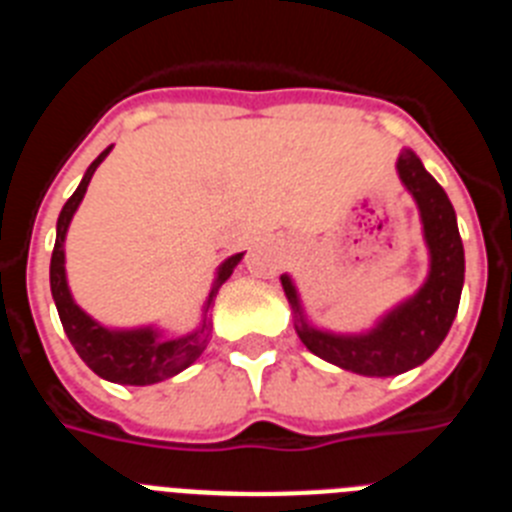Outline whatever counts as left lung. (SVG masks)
I'll return each mask as SVG.
<instances>
[{"label": "left lung", "instance_id": "obj_1", "mask_svg": "<svg viewBox=\"0 0 512 512\" xmlns=\"http://www.w3.org/2000/svg\"><path fill=\"white\" fill-rule=\"evenodd\" d=\"M396 170L404 189L417 204L422 235L430 253L425 285L412 298L388 310L373 329L362 334H334L308 321L290 274L279 277L287 303L295 313V331L300 342L336 368L368 378L401 375L432 357L451 331L464 290V243L458 235L451 199L412 150L401 152Z\"/></svg>", "mask_w": 512, "mask_h": 512}]
</instances>
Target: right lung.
I'll return each mask as SVG.
<instances>
[{
    "instance_id": "1",
    "label": "right lung",
    "mask_w": 512,
    "mask_h": 512,
    "mask_svg": "<svg viewBox=\"0 0 512 512\" xmlns=\"http://www.w3.org/2000/svg\"><path fill=\"white\" fill-rule=\"evenodd\" d=\"M111 150L113 144L95 157L90 168L85 170L77 191L61 207L59 220H56L54 253H51V295H54L56 310H59L61 326H64L69 342L77 349V355L82 357L87 368L93 370L95 375H100L103 381L121 383V386H152V383L168 381V378L178 375L202 357V352L209 344V334H212V321H209L207 313L214 305L220 287L230 279L233 269L243 259V253H235V256H230V259H225L217 266L214 282L209 287L207 300H204L202 321L189 334L165 339L163 331L157 329V326L108 329V326L95 321L93 316H87L85 310L74 303L72 290H69L67 266H64V261H67L64 259V240H67V230L74 212H77V207L85 199L90 178H93L98 165L106 160Z\"/></svg>"
}]
</instances>
